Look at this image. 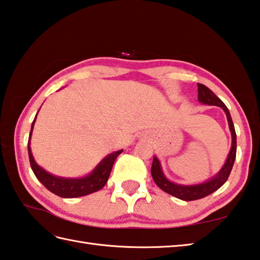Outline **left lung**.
<instances>
[{"mask_svg":"<svg viewBox=\"0 0 260 260\" xmlns=\"http://www.w3.org/2000/svg\"><path fill=\"white\" fill-rule=\"evenodd\" d=\"M197 86H198V101H200V103L208 105V106L221 107V108L224 110L228 118V123H229V128H230L231 136H232V145L224 166L222 167V169L218 171L214 177L211 178L210 180L203 182V184L190 185V186L175 184V182L168 180L167 177L164 174V171H162L160 161L157 160V157L154 155L153 162H152V167H151V175L155 184L159 186L162 190L168 192V194L187 202L204 198L208 195H211L212 192H214L215 190L218 189V188L224 185L229 176H230V172L232 170L233 164H235L236 154H237L236 129H235V125H233L230 111H229L228 107L220 98H218V96L214 94V92H213L212 90L208 89L207 86L201 83H197Z\"/></svg>","mask_w":260,"mask_h":260,"instance_id":"8db88e82","label":"left lung"}]
</instances>
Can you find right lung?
<instances>
[{
	"instance_id": "obj_1",
	"label": "right lung",
	"mask_w": 260,
	"mask_h": 260,
	"mask_svg": "<svg viewBox=\"0 0 260 260\" xmlns=\"http://www.w3.org/2000/svg\"><path fill=\"white\" fill-rule=\"evenodd\" d=\"M36 118H37V115L35 117L31 125V129H30L28 141V154L30 166H31V169L35 176L37 177V179L42 182L49 191H52L53 194L63 198L81 197L100 190L101 188L106 185V182L109 178L110 171L113 169L114 162L117 159V156L123 152V150L116 151L114 153L107 155L105 159L94 168V170L91 172L90 175L83 178H63L53 176L50 175L49 172L44 170L42 167H39L36 164L31 153V149H30V137H31L32 134Z\"/></svg>"
}]
</instances>
